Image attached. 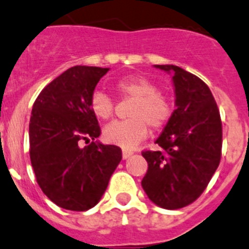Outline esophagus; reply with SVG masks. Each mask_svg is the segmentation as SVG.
<instances>
[{"label":"esophagus","mask_w":249,"mask_h":249,"mask_svg":"<svg viewBox=\"0 0 249 249\" xmlns=\"http://www.w3.org/2000/svg\"><path fill=\"white\" fill-rule=\"evenodd\" d=\"M133 154H134V153L131 150H127V149H124V150H123V158H124V159L130 158Z\"/></svg>","instance_id":"obj_1"}]
</instances>
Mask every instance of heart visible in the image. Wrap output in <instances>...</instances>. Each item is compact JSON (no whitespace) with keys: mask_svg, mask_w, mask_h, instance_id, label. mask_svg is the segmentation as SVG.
Here are the masks:
<instances>
[{"mask_svg":"<svg viewBox=\"0 0 249 249\" xmlns=\"http://www.w3.org/2000/svg\"><path fill=\"white\" fill-rule=\"evenodd\" d=\"M122 98L133 99L127 115L130 119L115 122L104 129V139L110 144L131 149L148 137L149 125L154 130L165 126L173 115V105L160 94L153 81L139 75L122 77L114 84ZM90 110L99 120H109L114 115V101L109 95L95 91L90 98Z\"/></svg>","mask_w":249,"mask_h":249,"instance_id":"heart-1","label":"heart"}]
</instances>
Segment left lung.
Masks as SVG:
<instances>
[{"label":"left lung","instance_id":"1","mask_svg":"<svg viewBox=\"0 0 249 249\" xmlns=\"http://www.w3.org/2000/svg\"><path fill=\"white\" fill-rule=\"evenodd\" d=\"M155 68L173 73L177 109L155 142L159 150L142 151L148 161L142 187L161 208L179 209L199 198L219 165L222 120L203 80L174 65Z\"/></svg>","mask_w":249,"mask_h":249}]
</instances>
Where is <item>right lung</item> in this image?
Returning <instances> with one entry per match:
<instances>
[{"label":"right lung","mask_w":249,"mask_h":249,"mask_svg":"<svg viewBox=\"0 0 249 249\" xmlns=\"http://www.w3.org/2000/svg\"><path fill=\"white\" fill-rule=\"evenodd\" d=\"M109 69L73 66L42 89L30 119V159L41 190L68 211L92 208L122 160V149L94 142L101 129L90 98ZM91 139L85 148L79 142Z\"/></svg>","instance_id":"obj_1"}]
</instances>
